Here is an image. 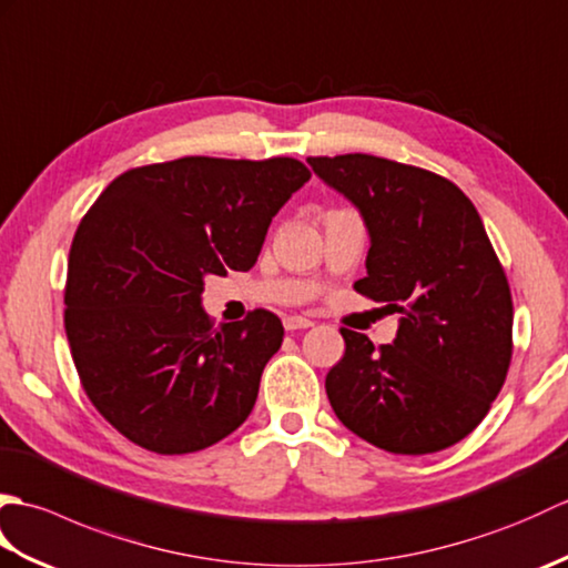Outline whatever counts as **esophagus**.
<instances>
[{"mask_svg":"<svg viewBox=\"0 0 568 568\" xmlns=\"http://www.w3.org/2000/svg\"><path fill=\"white\" fill-rule=\"evenodd\" d=\"M283 324H285V329L287 332H297V329H307V327H312V320H307V317H300V315H291V317H285L283 320Z\"/></svg>","mask_w":568,"mask_h":568,"instance_id":"34e87169","label":"esophagus"}]
</instances>
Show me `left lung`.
<instances>
[{
	"mask_svg": "<svg viewBox=\"0 0 568 568\" xmlns=\"http://www.w3.org/2000/svg\"><path fill=\"white\" fill-rule=\"evenodd\" d=\"M368 229L354 283L400 312L393 344L342 329L344 358L324 381L342 425L390 454H434L488 415L513 356V297L486 226L442 175L368 153L307 159Z\"/></svg>",
	"mask_w": 568,
	"mask_h": 568,
	"instance_id": "1",
	"label": "left lung"
}]
</instances>
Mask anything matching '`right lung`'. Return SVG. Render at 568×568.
I'll return each instance as SVG.
<instances>
[{
    "mask_svg": "<svg viewBox=\"0 0 568 568\" xmlns=\"http://www.w3.org/2000/svg\"><path fill=\"white\" fill-rule=\"evenodd\" d=\"M310 180L295 159H187L112 180L72 239L65 334L84 393L129 442L207 449L244 425L283 344L268 310L212 327L204 277L248 271Z\"/></svg>",
    "mask_w": 568,
    "mask_h": 568,
    "instance_id": "obj_1",
    "label": "right lung"
}]
</instances>
